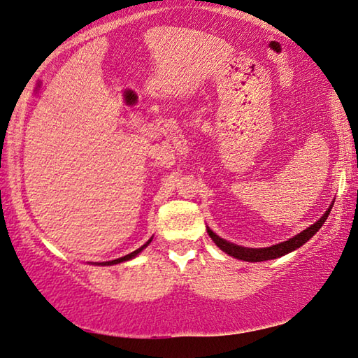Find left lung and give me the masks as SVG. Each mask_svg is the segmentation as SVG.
Returning a JSON list of instances; mask_svg holds the SVG:
<instances>
[{"label":"left lung","mask_w":358,"mask_h":358,"mask_svg":"<svg viewBox=\"0 0 358 358\" xmlns=\"http://www.w3.org/2000/svg\"><path fill=\"white\" fill-rule=\"evenodd\" d=\"M333 203H334V201L330 203V207H328L327 212L322 215L320 220L315 221L314 224H310L309 228H306L304 231L299 232V234L293 236L292 239L280 242V243H275V245H271V247L250 248V247L237 245V243H232L226 239H221L220 236H217V232H213L208 228V226H207V232H208V236L212 237V241L217 243V247L220 248V250H223L226 255H229V257L242 259V261H248V263H261V261L280 258V257H283V255L290 253L293 250H296V248H299L301 245H304V243L308 242L310 237H314L315 232L322 228L323 223H325L328 215H330L331 208H333Z\"/></svg>","instance_id":"8db88e82"}]
</instances>
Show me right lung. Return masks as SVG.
Returning a JSON list of instances; mask_svg holds the SVG:
<instances>
[{"instance_id": "1", "label": "right lung", "mask_w": 358, "mask_h": 358, "mask_svg": "<svg viewBox=\"0 0 358 358\" xmlns=\"http://www.w3.org/2000/svg\"><path fill=\"white\" fill-rule=\"evenodd\" d=\"M151 241H152V237L151 239L145 243V245H141L140 248H137V250L135 252H132V253H129V255H126V257H121V258H117V259H111V261H103V263H95V264H99V266H113V264H119V263H124V261H129V259H134L135 257H137L138 253H141L145 250L146 247L150 245L151 243Z\"/></svg>"}]
</instances>
